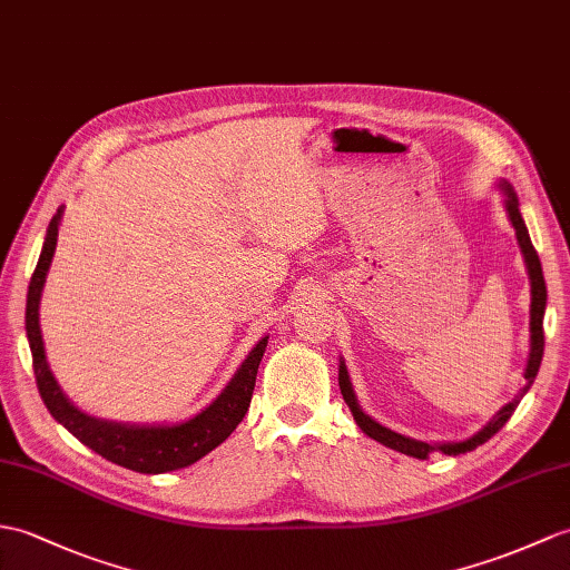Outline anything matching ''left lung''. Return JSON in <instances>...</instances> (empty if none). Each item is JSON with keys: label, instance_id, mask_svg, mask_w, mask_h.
Masks as SVG:
<instances>
[{"label": "left lung", "instance_id": "8db88e82", "mask_svg": "<svg viewBox=\"0 0 570 570\" xmlns=\"http://www.w3.org/2000/svg\"><path fill=\"white\" fill-rule=\"evenodd\" d=\"M500 189H502V194H505V210H508V216H510L514 235H518V243H520V249H522V255H524V264H527L529 284H532V308H529V333H532V335H529V360H527V368H524V386L520 389V393L514 395V399L508 405H502L498 410V415L491 422H488L483 430H479L473 436H469V440H464V442H444V444H428V442H420V440H410V436L393 432L389 428H383V425H379L376 420L368 417L364 410L360 407V403H356V395H354V389H352V381H350L345 362H340V391H342V399H345V403L352 410L356 425L362 428L364 434L372 436V440L381 442L383 446H391V449H395V452H401V454L415 456V459H428L432 452H442V454H449V456H459V454L473 452L475 446L485 444L502 425H505V422L512 417L514 407L520 405L522 395L529 391V386H532L534 379H537L541 356H544V311H547L544 272H541L539 255H537L532 240H529L527 225H524L522 214H520L518 194H514V189L510 187L508 181H500Z\"/></svg>", "mask_w": 570, "mask_h": 570}]
</instances>
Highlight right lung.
Returning <instances> with one entry per match:
<instances>
[{"label":"right lung","instance_id":"add662e5","mask_svg":"<svg viewBox=\"0 0 570 570\" xmlns=\"http://www.w3.org/2000/svg\"><path fill=\"white\" fill-rule=\"evenodd\" d=\"M62 218V206L58 214L50 218L46 243L38 257L36 272L29 284V296H26V337L33 356V374L38 383V393L65 430H70L79 442L87 444L91 452L109 459L138 473H167L184 466H191L194 461L206 456L208 452L225 442L230 432L240 425L245 417L249 401H253L257 368L267 350L269 335H264L255 350L247 354L243 366L230 379L228 386L223 389L218 399L204 407L202 413L191 420L175 422V425H128V422H111L101 417H91L70 403L68 395L58 386L50 366L46 362L41 325H38V306H41L43 284L50 269L52 255L58 245V228Z\"/></svg>","mask_w":570,"mask_h":570}]
</instances>
